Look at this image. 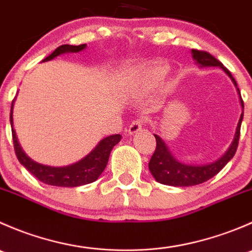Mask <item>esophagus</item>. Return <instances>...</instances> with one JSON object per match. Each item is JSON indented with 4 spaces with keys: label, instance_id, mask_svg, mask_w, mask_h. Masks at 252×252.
Instances as JSON below:
<instances>
[{
    "label": "esophagus",
    "instance_id": "1",
    "mask_svg": "<svg viewBox=\"0 0 252 252\" xmlns=\"http://www.w3.org/2000/svg\"><path fill=\"white\" fill-rule=\"evenodd\" d=\"M142 126H144V122H142L141 119H136V121H134L133 123H131L130 126H129L128 133L130 134V135L139 133V131H140L141 129H142Z\"/></svg>",
    "mask_w": 252,
    "mask_h": 252
}]
</instances>
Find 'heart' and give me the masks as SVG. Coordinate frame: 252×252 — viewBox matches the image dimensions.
I'll return each mask as SVG.
<instances>
[{
  "label": "heart",
  "mask_w": 252,
  "mask_h": 252,
  "mask_svg": "<svg viewBox=\"0 0 252 252\" xmlns=\"http://www.w3.org/2000/svg\"><path fill=\"white\" fill-rule=\"evenodd\" d=\"M167 69L164 67H154L145 69L135 77V80L131 84V90L139 93H147L151 91L161 83V80L166 75Z\"/></svg>",
  "instance_id": "1"
}]
</instances>
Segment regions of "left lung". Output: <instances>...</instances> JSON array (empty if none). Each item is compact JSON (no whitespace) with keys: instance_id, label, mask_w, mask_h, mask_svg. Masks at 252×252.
<instances>
[{"instance_id":"1","label":"left lung","mask_w":252,"mask_h":252,"mask_svg":"<svg viewBox=\"0 0 252 252\" xmlns=\"http://www.w3.org/2000/svg\"><path fill=\"white\" fill-rule=\"evenodd\" d=\"M191 55L195 62H196V64L200 68L220 67V69L224 70V73L228 77L232 79L233 84H234L236 88V91H238L239 101H240L241 106V114L240 118H239L238 126H236L234 139H233L232 144L229 145L227 151L220 158L216 159L215 162H211V163L207 164H187L178 161L173 155H172V152L169 151L166 142L162 140L158 135L155 134V138H156V150H155L154 155H152L151 159H150L149 169L157 182L161 183V184L171 185V187H192V185H197L207 182L208 179H211L216 174L220 173L223 167L234 157L236 149H238L239 136H240V126L244 117V102L241 100L240 91H239L238 85H236L235 79L230 74L229 70L220 61L216 60L212 55H210L208 52H205V51L192 50Z\"/></svg>"}]
</instances>
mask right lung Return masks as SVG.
Here are the masks:
<instances>
[{
	"instance_id": "add662e5",
	"label": "right lung",
	"mask_w": 252,
	"mask_h": 252,
	"mask_svg": "<svg viewBox=\"0 0 252 252\" xmlns=\"http://www.w3.org/2000/svg\"><path fill=\"white\" fill-rule=\"evenodd\" d=\"M86 47V44L79 45V46H73V45H62L57 47L48 57L45 58L42 62L51 61L60 55L64 53H77L83 51ZM13 106L14 100L11 106V126H12V136H13L14 151H16L17 158L28 171L30 172L35 178L40 182L45 183L47 185H53V187H63V188H75L80 185L90 184L95 182L101 173L105 171L107 166L110 154L114 145L121 141L122 136L119 134L110 135L107 138L102 139L89 155H86L84 158L75 163L69 164L64 167H51L46 164H41L35 162L34 159L30 158L24 151L18 141L16 130L13 128Z\"/></svg>"
}]
</instances>
